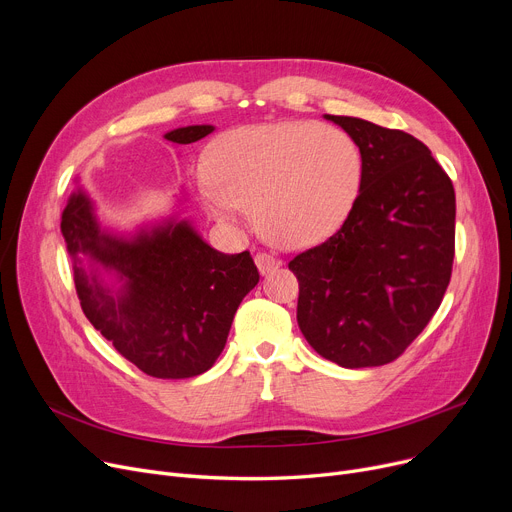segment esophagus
Here are the masks:
<instances>
[{
  "label": "esophagus",
  "instance_id": "1",
  "mask_svg": "<svg viewBox=\"0 0 512 512\" xmlns=\"http://www.w3.org/2000/svg\"><path fill=\"white\" fill-rule=\"evenodd\" d=\"M255 263H257L261 274H265V271L278 267V265H280V259H276L274 255H269V253H263V251H261V253L255 255Z\"/></svg>",
  "mask_w": 512,
  "mask_h": 512
}]
</instances>
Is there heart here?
<instances>
[{
    "label": "heart",
    "mask_w": 512,
    "mask_h": 512,
    "mask_svg": "<svg viewBox=\"0 0 512 512\" xmlns=\"http://www.w3.org/2000/svg\"><path fill=\"white\" fill-rule=\"evenodd\" d=\"M206 206L230 220L251 212L271 243L311 247L348 218L362 179V156L350 135L323 123L238 127L208 152Z\"/></svg>",
    "instance_id": "obj_1"
}]
</instances>
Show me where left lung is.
Masks as SVG:
<instances>
[{"label": "left lung", "mask_w": 512, "mask_h": 512, "mask_svg": "<svg viewBox=\"0 0 512 512\" xmlns=\"http://www.w3.org/2000/svg\"><path fill=\"white\" fill-rule=\"evenodd\" d=\"M360 148L354 206L325 243L298 253L296 319L344 368L397 360L430 323L455 257V189L428 146L401 129L325 115Z\"/></svg>", "instance_id": "obj_1"}]
</instances>
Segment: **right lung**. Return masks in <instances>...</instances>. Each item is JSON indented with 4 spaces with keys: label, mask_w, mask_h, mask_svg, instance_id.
I'll use <instances>...</instances> for the list:
<instances>
[{
    "label": "right lung",
    "mask_w": 512,
    "mask_h": 512,
    "mask_svg": "<svg viewBox=\"0 0 512 512\" xmlns=\"http://www.w3.org/2000/svg\"><path fill=\"white\" fill-rule=\"evenodd\" d=\"M212 131V125H189L164 138L193 144ZM61 232L74 257L84 315L123 358L156 379H189L212 368L238 304L259 282L249 251L224 255L187 222L144 230L133 241L100 232L82 191L67 201ZM82 254L115 270L122 290L113 295L88 275Z\"/></svg>",
    "instance_id": "1"
}]
</instances>
